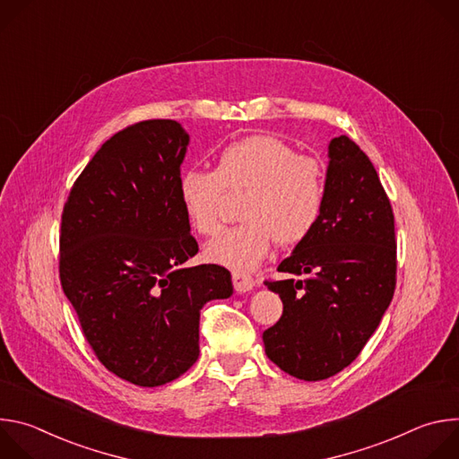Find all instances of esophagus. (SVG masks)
I'll return each instance as SVG.
<instances>
[{"label": "esophagus", "mask_w": 459, "mask_h": 459, "mask_svg": "<svg viewBox=\"0 0 459 459\" xmlns=\"http://www.w3.org/2000/svg\"><path fill=\"white\" fill-rule=\"evenodd\" d=\"M232 283L238 292H248L255 287V280L245 271H232Z\"/></svg>", "instance_id": "34e87169"}]
</instances>
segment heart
Wrapping results in <instances>:
<instances>
[{
    "mask_svg": "<svg viewBox=\"0 0 459 459\" xmlns=\"http://www.w3.org/2000/svg\"><path fill=\"white\" fill-rule=\"evenodd\" d=\"M178 192L188 223L202 236L220 230L225 192H247L239 209L245 221L205 247L212 264L239 271L255 267L274 239L281 247L303 243L323 216L326 186L316 158L296 154L281 138L254 134L225 145L214 170H183Z\"/></svg>",
    "mask_w": 459,
    "mask_h": 459,
    "instance_id": "b5f03b06",
    "label": "heart"
}]
</instances>
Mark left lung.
I'll return each mask as SVG.
<instances>
[{"label":"left lung","mask_w":459,"mask_h":459,"mask_svg":"<svg viewBox=\"0 0 459 459\" xmlns=\"http://www.w3.org/2000/svg\"><path fill=\"white\" fill-rule=\"evenodd\" d=\"M323 216L267 280L283 314L264 333L265 352L283 372L326 379L349 367L396 289V232L386 192L368 156L347 136L329 145Z\"/></svg>","instance_id":"1"}]
</instances>
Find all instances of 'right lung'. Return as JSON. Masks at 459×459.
<instances>
[{
    "mask_svg": "<svg viewBox=\"0 0 459 459\" xmlns=\"http://www.w3.org/2000/svg\"><path fill=\"white\" fill-rule=\"evenodd\" d=\"M186 145L174 119L119 130L61 214L63 292L105 368L140 386L185 374L200 356V310L232 294L225 267L183 265L198 254L178 192Z\"/></svg>",
    "mask_w": 459,
    "mask_h": 459,
    "instance_id": "right-lung-1",
    "label": "right lung"
}]
</instances>
